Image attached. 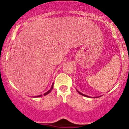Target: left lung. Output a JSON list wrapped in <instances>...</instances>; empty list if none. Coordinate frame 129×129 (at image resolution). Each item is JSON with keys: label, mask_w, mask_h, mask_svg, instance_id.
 <instances>
[{"label": "left lung", "mask_w": 129, "mask_h": 129, "mask_svg": "<svg viewBox=\"0 0 129 129\" xmlns=\"http://www.w3.org/2000/svg\"><path fill=\"white\" fill-rule=\"evenodd\" d=\"M78 93H79L80 94H81V95H82V96H86V97H89V96H88L85 95V94H82V93H80V92H79V91H78Z\"/></svg>", "instance_id": "8db88e82"}]
</instances>
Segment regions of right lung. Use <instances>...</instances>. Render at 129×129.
Returning a JSON list of instances; mask_svg holds the SVG:
<instances>
[{
  "mask_svg": "<svg viewBox=\"0 0 129 129\" xmlns=\"http://www.w3.org/2000/svg\"><path fill=\"white\" fill-rule=\"evenodd\" d=\"M53 84H54V83L53 84L52 86H51V89L48 90V91H47V92H46L45 93H44V96H45V95H47V94H48V93H50V91H51V90H52V89H53ZM40 96H42V95H39V96H36V97H40Z\"/></svg>",
  "mask_w": 129,
  "mask_h": 129,
  "instance_id": "1",
  "label": "right lung"
}]
</instances>
